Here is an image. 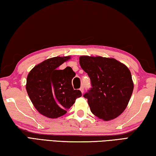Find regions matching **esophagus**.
Listing matches in <instances>:
<instances>
[{
    "instance_id": "esophagus-1",
    "label": "esophagus",
    "mask_w": 156,
    "mask_h": 156,
    "mask_svg": "<svg viewBox=\"0 0 156 156\" xmlns=\"http://www.w3.org/2000/svg\"><path fill=\"white\" fill-rule=\"evenodd\" d=\"M80 90L82 92V94H83V92H84V87L83 86H82L80 88Z\"/></svg>"
}]
</instances>
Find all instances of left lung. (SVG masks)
<instances>
[{
	"mask_svg": "<svg viewBox=\"0 0 156 156\" xmlns=\"http://www.w3.org/2000/svg\"><path fill=\"white\" fill-rule=\"evenodd\" d=\"M79 59L91 80L92 87L83 96L91 112L106 121L117 118L126 109L133 90L128 67L109 58L83 56Z\"/></svg>",
	"mask_w": 156,
	"mask_h": 156,
	"instance_id": "obj_1",
	"label": "left lung"
}]
</instances>
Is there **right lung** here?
<instances>
[{"label":"right lung","mask_w":156,"mask_h":156,"mask_svg":"<svg viewBox=\"0 0 156 156\" xmlns=\"http://www.w3.org/2000/svg\"><path fill=\"white\" fill-rule=\"evenodd\" d=\"M70 56L54 57L36 65L29 73L26 89L31 102L38 112L49 118L65 115L67 109L82 96L74 90L72 80L76 73L70 67L59 69V66Z\"/></svg>","instance_id":"add662e5"}]
</instances>
